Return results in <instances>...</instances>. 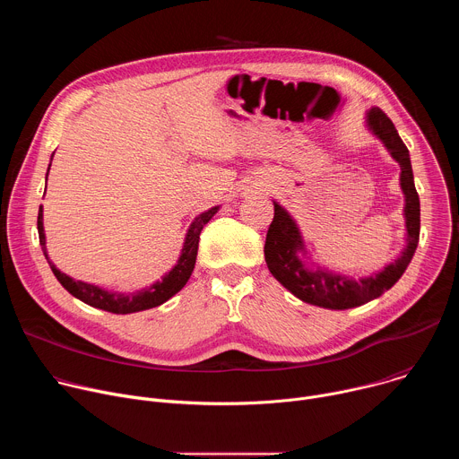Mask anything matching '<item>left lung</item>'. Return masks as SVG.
Segmentation results:
<instances>
[{"label": "left lung", "instance_id": "left-lung-1", "mask_svg": "<svg viewBox=\"0 0 459 459\" xmlns=\"http://www.w3.org/2000/svg\"><path fill=\"white\" fill-rule=\"evenodd\" d=\"M367 126L376 138L383 142L390 156L402 167L400 185L405 194L403 212L407 247L403 248L402 255L392 261L381 273L359 280L334 274L325 269H308L301 259L307 250L296 221L281 205L274 202V220L265 239L267 267L287 290H290L301 301L316 307L345 310L379 298L403 276L420 241V195L414 186L409 149L402 142L394 123L381 108L372 107L367 112Z\"/></svg>", "mask_w": 459, "mask_h": 459}]
</instances>
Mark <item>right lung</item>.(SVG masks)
I'll list each match as a JSON object with an SVG mask.
<instances>
[{
	"instance_id": "1",
	"label": "right lung",
	"mask_w": 459,
	"mask_h": 459,
	"mask_svg": "<svg viewBox=\"0 0 459 459\" xmlns=\"http://www.w3.org/2000/svg\"><path fill=\"white\" fill-rule=\"evenodd\" d=\"M48 169H50V165H48ZM47 176H48V172H47ZM218 209L220 207H212V209L202 212L198 218H195L190 223L188 232L185 236L183 248H181V255L178 259V264L174 265V269L170 273H167L161 281H156L149 289H143V290H138V292H133V294L105 290L101 287H96V285H91V283H85V281H76L71 276L57 271L56 265L47 255L45 232H43V207H39V212H38L39 245L43 248V254L48 261V265H50L54 276L74 298L82 299L83 303H87L91 307H96V308H101V310H107V312H112V314H133V312L154 308V307L165 303L167 299H170L176 292H179L185 287V283L188 281V278L194 271V265H195V255H198V245H200V234H202L204 227L211 221V218L218 212Z\"/></svg>"
}]
</instances>
